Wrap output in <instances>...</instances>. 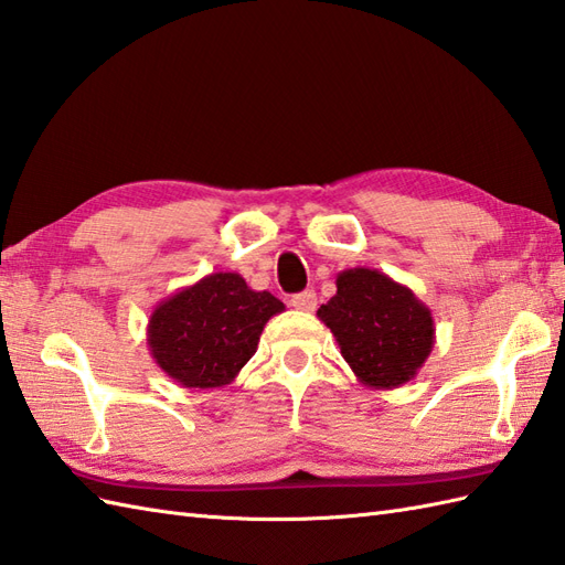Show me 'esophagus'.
<instances>
[{"label":"esophagus","instance_id":"1","mask_svg":"<svg viewBox=\"0 0 565 565\" xmlns=\"http://www.w3.org/2000/svg\"><path fill=\"white\" fill-rule=\"evenodd\" d=\"M291 306L296 308V310H303V313H310V310H316V306H318V296H316V291H301V294H296V296H291Z\"/></svg>","mask_w":565,"mask_h":565}]
</instances>
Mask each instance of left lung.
I'll use <instances>...</instances> for the list:
<instances>
[{"mask_svg": "<svg viewBox=\"0 0 565 565\" xmlns=\"http://www.w3.org/2000/svg\"><path fill=\"white\" fill-rule=\"evenodd\" d=\"M338 294L318 308L340 344L344 362L369 388H398L413 381L435 347L431 310L379 269L338 274Z\"/></svg>", "mask_w": 565, "mask_h": 565, "instance_id": "left-lung-1", "label": "left lung"}]
</instances>
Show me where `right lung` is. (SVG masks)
<instances>
[{"label": "right lung", "mask_w": 565, "mask_h": 565, "mask_svg": "<svg viewBox=\"0 0 565 565\" xmlns=\"http://www.w3.org/2000/svg\"><path fill=\"white\" fill-rule=\"evenodd\" d=\"M276 313H284L279 298L249 289L235 271H215L154 306L150 354L182 388H221L257 352L259 334Z\"/></svg>", "instance_id": "obj_1"}]
</instances>
